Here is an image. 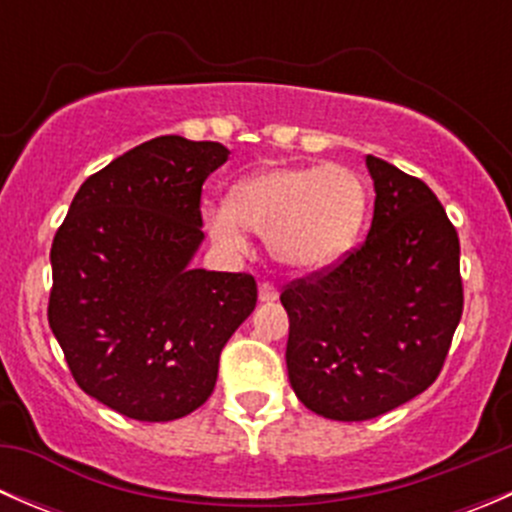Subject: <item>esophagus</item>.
I'll list each match as a JSON object with an SVG mask.
<instances>
[{
	"mask_svg": "<svg viewBox=\"0 0 512 512\" xmlns=\"http://www.w3.org/2000/svg\"><path fill=\"white\" fill-rule=\"evenodd\" d=\"M257 297H260V302H275V299L280 297V292H277V287L270 285V282H262V285L257 287Z\"/></svg>",
	"mask_w": 512,
	"mask_h": 512,
	"instance_id": "34e87169",
	"label": "esophagus"
}]
</instances>
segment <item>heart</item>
I'll list each match as a JSON object with an SVG mask.
<instances>
[{
    "label": "heart",
    "mask_w": 512,
    "mask_h": 512,
    "mask_svg": "<svg viewBox=\"0 0 512 512\" xmlns=\"http://www.w3.org/2000/svg\"><path fill=\"white\" fill-rule=\"evenodd\" d=\"M220 247L242 252L247 230L267 237L270 255L317 272L349 252L366 218V188L347 165H270L232 185L227 200L203 210Z\"/></svg>",
    "instance_id": "b5f03b06"
}]
</instances>
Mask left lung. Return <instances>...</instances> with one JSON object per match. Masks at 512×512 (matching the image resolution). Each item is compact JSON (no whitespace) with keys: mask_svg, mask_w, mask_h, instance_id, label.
I'll list each match as a JSON object with an SVG mask.
<instances>
[{"mask_svg":"<svg viewBox=\"0 0 512 512\" xmlns=\"http://www.w3.org/2000/svg\"><path fill=\"white\" fill-rule=\"evenodd\" d=\"M374 220L334 270L282 292L287 374L297 399L332 421H366L436 381L461 322V245L423 180L366 156Z\"/></svg>","mask_w":512,"mask_h":512,"instance_id":"8db88e82","label":"left lung"}]
</instances>
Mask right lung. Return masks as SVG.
Instances as JSON below:
<instances>
[{"instance_id": "1", "label": "right lung", "mask_w": 512, "mask_h": 512, "mask_svg": "<svg viewBox=\"0 0 512 512\" xmlns=\"http://www.w3.org/2000/svg\"><path fill=\"white\" fill-rule=\"evenodd\" d=\"M230 151L160 136L86 178L51 245L49 327L76 384L136 421L208 401L227 339L252 314L242 272L195 270L200 193Z\"/></svg>"}]
</instances>
